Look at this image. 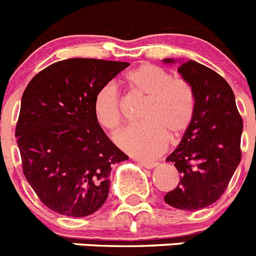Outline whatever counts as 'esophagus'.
Segmentation results:
<instances>
[{
  "label": "esophagus",
  "instance_id": "esophagus-1",
  "mask_svg": "<svg viewBox=\"0 0 256 256\" xmlns=\"http://www.w3.org/2000/svg\"><path fill=\"white\" fill-rule=\"evenodd\" d=\"M137 163H138L140 166H142V167L149 168V170H152V168H154L158 166V163H156V162H145V160H138V159H137Z\"/></svg>",
  "mask_w": 256,
  "mask_h": 256
}]
</instances>
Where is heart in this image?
<instances>
[{"label":"heart","instance_id":"b5f03b06","mask_svg":"<svg viewBox=\"0 0 256 256\" xmlns=\"http://www.w3.org/2000/svg\"><path fill=\"white\" fill-rule=\"evenodd\" d=\"M134 93L148 98L140 120L115 137L118 145L141 159H154L164 152L167 138L178 141L193 118V93L185 80L174 78L159 66L142 64L126 75ZM97 123L108 132H116L122 123L119 93L114 84L104 85L93 102Z\"/></svg>","mask_w":256,"mask_h":256}]
</instances>
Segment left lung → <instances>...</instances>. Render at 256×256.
I'll list each match as a JSON object with an SVG mask.
<instances>
[{
	"label": "left lung",
	"instance_id": "8db88e82",
	"mask_svg": "<svg viewBox=\"0 0 256 256\" xmlns=\"http://www.w3.org/2000/svg\"><path fill=\"white\" fill-rule=\"evenodd\" d=\"M178 71L190 85L194 110L181 142L166 159L181 176L164 200L174 208L196 211L211 206L226 192L241 162L244 124L234 93L219 74L196 60H180Z\"/></svg>",
	"mask_w": 256,
	"mask_h": 256
}]
</instances>
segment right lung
Listing matches in <instances>:
<instances>
[{
  "instance_id": "add662e5",
  "label": "right lung",
  "mask_w": 256,
  "mask_h": 256,
  "mask_svg": "<svg viewBox=\"0 0 256 256\" xmlns=\"http://www.w3.org/2000/svg\"><path fill=\"white\" fill-rule=\"evenodd\" d=\"M126 62L71 58L38 72L24 90L15 137L23 174L52 211L82 218L106 200L112 164L128 156L96 120L93 102Z\"/></svg>"
}]
</instances>
